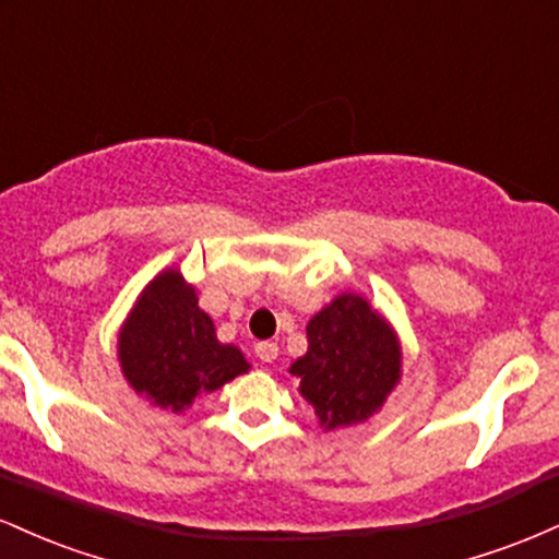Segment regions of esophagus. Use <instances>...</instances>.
<instances>
[{"instance_id": "esophagus-1", "label": "esophagus", "mask_w": 559, "mask_h": 559, "mask_svg": "<svg viewBox=\"0 0 559 559\" xmlns=\"http://www.w3.org/2000/svg\"><path fill=\"white\" fill-rule=\"evenodd\" d=\"M254 355H258L262 362H273L275 357H278V344H275V342H258V344H254Z\"/></svg>"}]
</instances>
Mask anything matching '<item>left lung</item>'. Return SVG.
Masks as SVG:
<instances>
[{"instance_id": "left-lung-1", "label": "left lung", "mask_w": 559, "mask_h": 559, "mask_svg": "<svg viewBox=\"0 0 559 559\" xmlns=\"http://www.w3.org/2000/svg\"><path fill=\"white\" fill-rule=\"evenodd\" d=\"M288 373L316 409L323 431L373 418L402 381L394 325L362 294L342 292L307 323V352Z\"/></svg>"}]
</instances>
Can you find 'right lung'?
Wrapping results in <instances>:
<instances>
[{"label": "right lung", "mask_w": 559, "mask_h": 559, "mask_svg": "<svg viewBox=\"0 0 559 559\" xmlns=\"http://www.w3.org/2000/svg\"><path fill=\"white\" fill-rule=\"evenodd\" d=\"M118 362L128 386L168 413H183L252 368L239 346L217 338L181 267H165L141 288L118 331Z\"/></svg>", "instance_id": "obj_1"}]
</instances>
